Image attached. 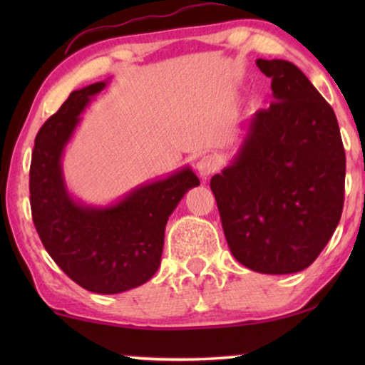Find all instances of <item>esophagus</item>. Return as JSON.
Masks as SVG:
<instances>
[{"label":"esophagus","mask_w":365,"mask_h":365,"mask_svg":"<svg viewBox=\"0 0 365 365\" xmlns=\"http://www.w3.org/2000/svg\"><path fill=\"white\" fill-rule=\"evenodd\" d=\"M221 166V159H219L216 154H206L197 161V173L201 178H209L214 174Z\"/></svg>","instance_id":"esophagus-1"}]
</instances>
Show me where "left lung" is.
Returning <instances> with one entry per match:
<instances>
[{
	"label": "left lung",
	"mask_w": 365,
	"mask_h": 365,
	"mask_svg": "<svg viewBox=\"0 0 365 365\" xmlns=\"http://www.w3.org/2000/svg\"><path fill=\"white\" fill-rule=\"evenodd\" d=\"M256 64L274 101L251 118L211 189L232 256L256 272L292 274L316 261L341 221L346 153L334 109L296 64Z\"/></svg>",
	"instance_id": "1"
}]
</instances>
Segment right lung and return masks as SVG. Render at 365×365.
Here are the masks:
<instances>
[{"label": "right lung", "instance_id": "right-lung-1", "mask_svg": "<svg viewBox=\"0 0 365 365\" xmlns=\"http://www.w3.org/2000/svg\"><path fill=\"white\" fill-rule=\"evenodd\" d=\"M106 81L69 94L34 139L29 199L44 249L68 277L96 294H119L148 282L161 264L168 219L199 179L182 168L144 182L109 206H88L68 191L61 158L81 114Z\"/></svg>", "mask_w": 365, "mask_h": 365}]
</instances>
